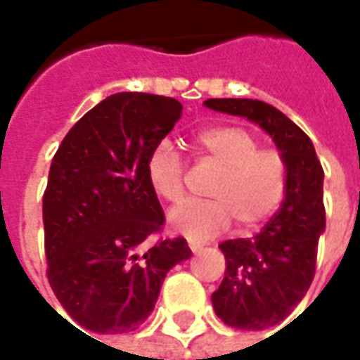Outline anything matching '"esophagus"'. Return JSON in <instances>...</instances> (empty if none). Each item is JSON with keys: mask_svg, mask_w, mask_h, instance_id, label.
<instances>
[{"mask_svg": "<svg viewBox=\"0 0 360 360\" xmlns=\"http://www.w3.org/2000/svg\"><path fill=\"white\" fill-rule=\"evenodd\" d=\"M188 249L193 250V252H198V250L202 249V245H200V243H196V241H188Z\"/></svg>", "mask_w": 360, "mask_h": 360, "instance_id": "34e87169", "label": "esophagus"}]
</instances>
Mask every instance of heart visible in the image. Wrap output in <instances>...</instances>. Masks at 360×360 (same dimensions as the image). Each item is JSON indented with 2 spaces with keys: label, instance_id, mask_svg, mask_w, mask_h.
Listing matches in <instances>:
<instances>
[{
  "label": "heart",
  "instance_id": "heart-1",
  "mask_svg": "<svg viewBox=\"0 0 360 360\" xmlns=\"http://www.w3.org/2000/svg\"><path fill=\"white\" fill-rule=\"evenodd\" d=\"M200 160L219 172L212 181V200H193L169 214L173 231L206 241L226 231L231 221L239 233L257 231L276 214L287 191V162L276 148H260L258 136L241 125L206 127L195 134ZM144 172L150 191L167 204L185 195V162L167 141L156 142Z\"/></svg>",
  "mask_w": 360,
  "mask_h": 360
}]
</instances>
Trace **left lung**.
Returning a JSON list of instances; mask_svg holds the SVG:
<instances>
[{
  "label": "left lung",
  "mask_w": 360,
  "mask_h": 360,
  "mask_svg": "<svg viewBox=\"0 0 360 360\" xmlns=\"http://www.w3.org/2000/svg\"><path fill=\"white\" fill-rule=\"evenodd\" d=\"M204 105L262 127L287 162L281 208L257 237L219 245L226 276L212 293L214 310L227 326L264 330L291 314L314 278L318 237L326 229L324 169L312 141L270 103L210 98Z\"/></svg>",
  "instance_id": "8db88e82"
}]
</instances>
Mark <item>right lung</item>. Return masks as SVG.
<instances>
[{
	"instance_id": "obj_1",
	"label": "right lung",
	"mask_w": 360,
	"mask_h": 360,
	"mask_svg": "<svg viewBox=\"0 0 360 360\" xmlns=\"http://www.w3.org/2000/svg\"><path fill=\"white\" fill-rule=\"evenodd\" d=\"M181 111L165 96L111 94L71 127L51 160L42 200L48 281L90 332L136 330L165 274L191 257L183 237L154 241L165 218L144 172Z\"/></svg>"
}]
</instances>
